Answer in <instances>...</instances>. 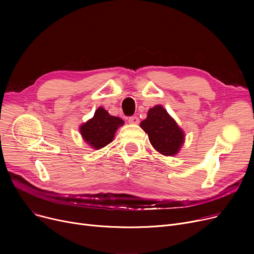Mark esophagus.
I'll return each instance as SVG.
<instances>
[{"instance_id":"1","label":"esophagus","mask_w":254,"mask_h":254,"mask_svg":"<svg viewBox=\"0 0 254 254\" xmlns=\"http://www.w3.org/2000/svg\"><path fill=\"white\" fill-rule=\"evenodd\" d=\"M128 123L129 124H131V125H138L139 124V122H140V119H139V117L138 116H129L128 117Z\"/></svg>"}]
</instances>
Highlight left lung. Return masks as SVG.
<instances>
[{"instance_id": "1", "label": "left lung", "mask_w": 254, "mask_h": 254, "mask_svg": "<svg viewBox=\"0 0 254 254\" xmlns=\"http://www.w3.org/2000/svg\"><path fill=\"white\" fill-rule=\"evenodd\" d=\"M140 126L158 152L172 156L180 149L184 140L183 131L161 105L151 108Z\"/></svg>"}]
</instances>
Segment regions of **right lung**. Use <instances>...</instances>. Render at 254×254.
<instances>
[{"label": "right lung", "instance_id": "add662e5", "mask_svg": "<svg viewBox=\"0 0 254 254\" xmlns=\"http://www.w3.org/2000/svg\"><path fill=\"white\" fill-rule=\"evenodd\" d=\"M123 125V119L110 115L100 107L93 117L81 126L80 132L87 144L91 145V147L100 149L112 142L116 129Z\"/></svg>", "mask_w": 254, "mask_h": 254}]
</instances>
